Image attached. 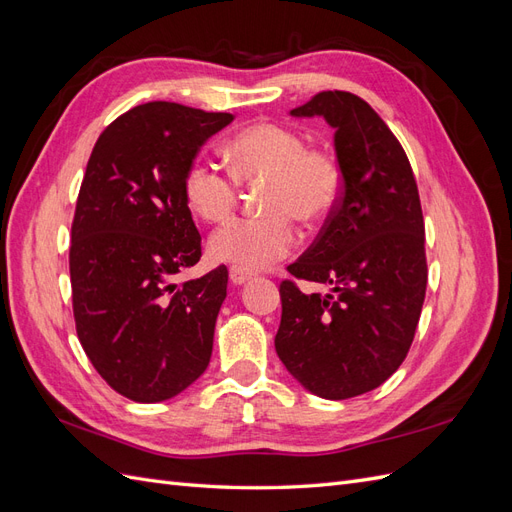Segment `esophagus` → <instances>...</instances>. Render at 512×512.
Masks as SVG:
<instances>
[{
    "label": "esophagus",
    "instance_id": "obj_1",
    "mask_svg": "<svg viewBox=\"0 0 512 512\" xmlns=\"http://www.w3.org/2000/svg\"><path fill=\"white\" fill-rule=\"evenodd\" d=\"M228 275H230V282L235 284V286H241V284H245V282L250 280V277H252V273H250V271L239 269V267H230Z\"/></svg>",
    "mask_w": 512,
    "mask_h": 512
}]
</instances>
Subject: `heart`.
I'll return each instance as SVG.
<instances>
[{"label": "heart", "mask_w": 512, "mask_h": 512, "mask_svg": "<svg viewBox=\"0 0 512 512\" xmlns=\"http://www.w3.org/2000/svg\"><path fill=\"white\" fill-rule=\"evenodd\" d=\"M228 170L196 158L183 173V198L207 222H220L235 209L239 183L260 185L262 215L235 218L209 239L215 260L245 271L267 269L299 243L295 220L322 224L344 190L342 166L329 149L307 147L305 136L275 121H256L226 145Z\"/></svg>", "instance_id": "1"}]
</instances>
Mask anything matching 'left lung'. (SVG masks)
Masks as SVG:
<instances>
[{
    "mask_svg": "<svg viewBox=\"0 0 512 512\" xmlns=\"http://www.w3.org/2000/svg\"><path fill=\"white\" fill-rule=\"evenodd\" d=\"M292 115H322L335 128L344 190L288 265L275 350L305 389L350 399L389 380L412 346L427 288L421 196L404 147L363 98L320 91ZM297 279L334 292L305 295Z\"/></svg>",
    "mask_w": 512,
    "mask_h": 512,
    "instance_id": "8db88e82",
    "label": "left lung"
}]
</instances>
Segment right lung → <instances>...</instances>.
Returning <instances> with one entry per match:
<instances>
[{
    "label": "right lung",
    "instance_id": "obj_1",
    "mask_svg": "<svg viewBox=\"0 0 512 512\" xmlns=\"http://www.w3.org/2000/svg\"><path fill=\"white\" fill-rule=\"evenodd\" d=\"M232 119L147 102L108 123L89 156L72 220L74 324L91 365L132 401L175 397L209 365L228 271L170 280L203 254L183 173Z\"/></svg>",
    "mask_w": 512,
    "mask_h": 512
}]
</instances>
